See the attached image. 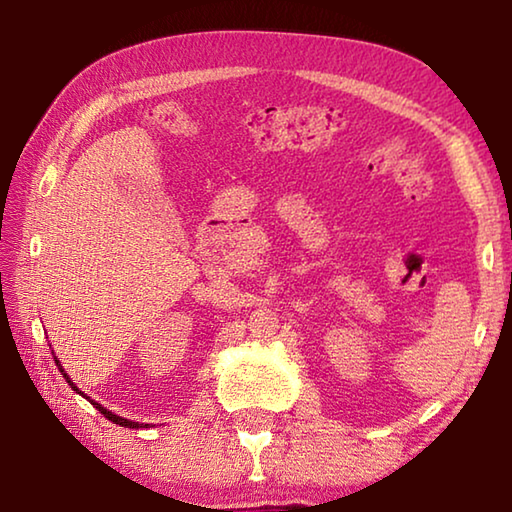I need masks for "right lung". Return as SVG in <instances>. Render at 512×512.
Instances as JSON below:
<instances>
[{
    "label": "right lung",
    "mask_w": 512,
    "mask_h": 512,
    "mask_svg": "<svg viewBox=\"0 0 512 512\" xmlns=\"http://www.w3.org/2000/svg\"><path fill=\"white\" fill-rule=\"evenodd\" d=\"M56 359V357H54ZM56 366H58V370L60 372H63V377H65V381H67V384L69 386H72L74 388V391L76 393H81L79 391V388H76V384H74V381L72 379H69V375H67V372L63 370V366H60V361L56 359ZM83 395V393H81ZM85 397V395H83ZM85 400H90V397H85ZM92 402V400H90ZM94 406H97V409L101 411V415H106V418L110 420V422H115V424H119V427H128V429H137V427H149V424H140V422H133V420H126V418H119V415H115V413H112V411H108V409H103V406L99 404V402H92Z\"/></svg>",
    "instance_id": "right-lung-1"
}]
</instances>
